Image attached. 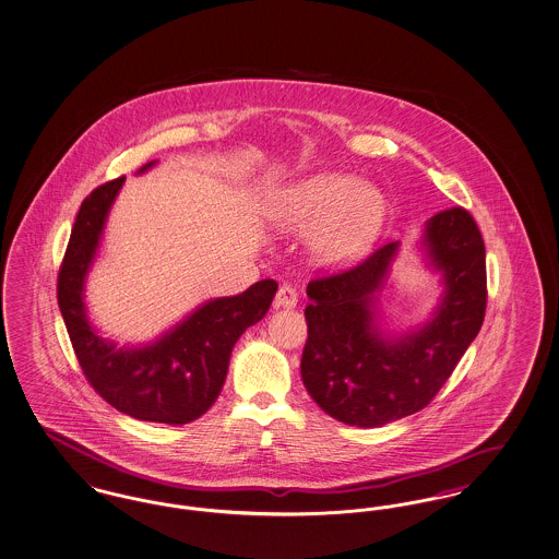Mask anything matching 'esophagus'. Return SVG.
I'll list each match as a JSON object with an SVG mask.
<instances>
[{
	"mask_svg": "<svg viewBox=\"0 0 559 559\" xmlns=\"http://www.w3.org/2000/svg\"><path fill=\"white\" fill-rule=\"evenodd\" d=\"M274 306L276 308H295L297 306V290L293 289L290 285H281L276 290V297H274Z\"/></svg>",
	"mask_w": 559,
	"mask_h": 559,
	"instance_id": "esophagus-1",
	"label": "esophagus"
}]
</instances>
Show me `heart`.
<instances>
[{"label": "heart", "mask_w": 559, "mask_h": 559, "mask_svg": "<svg viewBox=\"0 0 559 559\" xmlns=\"http://www.w3.org/2000/svg\"><path fill=\"white\" fill-rule=\"evenodd\" d=\"M270 224L287 235H308L313 262L341 269L359 260L386 221V198L358 177L322 170L293 180L269 201Z\"/></svg>", "instance_id": "obj_1"}]
</instances>
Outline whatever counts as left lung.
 I'll return each instance as SVG.
<instances>
[{
  "mask_svg": "<svg viewBox=\"0 0 559 559\" xmlns=\"http://www.w3.org/2000/svg\"><path fill=\"white\" fill-rule=\"evenodd\" d=\"M426 269L441 276V297L423 324L389 333L380 322L400 241L366 262L308 285V341L301 379L338 423L377 428L423 409L476 338L487 308V262L478 226L464 207L426 221Z\"/></svg>",
  "mask_w": 559,
  "mask_h": 559,
  "instance_id": "8db88e82",
  "label": "left lung"
}]
</instances>
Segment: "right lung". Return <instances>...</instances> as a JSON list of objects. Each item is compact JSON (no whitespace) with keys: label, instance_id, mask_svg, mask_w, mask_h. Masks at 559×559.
<instances>
[{"label":"right lung","instance_id":"add662e5","mask_svg":"<svg viewBox=\"0 0 559 559\" xmlns=\"http://www.w3.org/2000/svg\"><path fill=\"white\" fill-rule=\"evenodd\" d=\"M122 185L124 177L106 182L81 203L58 276L60 312L85 377L106 402L136 420L187 425L218 400L235 343L266 316L278 285L266 278L239 295L207 299L154 341L118 347L93 326L85 283Z\"/></svg>","mask_w":559,"mask_h":559}]
</instances>
